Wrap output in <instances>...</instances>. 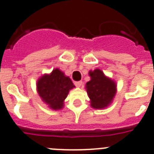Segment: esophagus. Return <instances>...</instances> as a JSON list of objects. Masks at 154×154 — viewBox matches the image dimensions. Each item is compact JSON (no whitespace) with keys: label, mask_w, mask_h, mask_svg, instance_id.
Listing matches in <instances>:
<instances>
[{"label":"esophagus","mask_w":154,"mask_h":154,"mask_svg":"<svg viewBox=\"0 0 154 154\" xmlns=\"http://www.w3.org/2000/svg\"><path fill=\"white\" fill-rule=\"evenodd\" d=\"M74 84H75V85L77 86V87L80 88V87H81V85H82V81H76Z\"/></svg>","instance_id":"34e87169"}]
</instances>
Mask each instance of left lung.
Masks as SVG:
<instances>
[{
    "label": "left lung",
    "mask_w": 154,
    "mask_h": 154,
    "mask_svg": "<svg viewBox=\"0 0 154 154\" xmlns=\"http://www.w3.org/2000/svg\"><path fill=\"white\" fill-rule=\"evenodd\" d=\"M91 80L85 85L90 99L91 106L94 109H105L110 105L117 93V84L99 69L90 70Z\"/></svg>",
    "instance_id": "left-lung-1"
}]
</instances>
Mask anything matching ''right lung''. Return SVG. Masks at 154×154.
Listing matches in <instances>:
<instances>
[{
  "mask_svg": "<svg viewBox=\"0 0 154 154\" xmlns=\"http://www.w3.org/2000/svg\"><path fill=\"white\" fill-rule=\"evenodd\" d=\"M73 88L70 78L58 68L42 75L37 82V91L41 100L54 110L63 109L66 98Z\"/></svg>",
  "mask_w": 154,
  "mask_h": 154,
  "instance_id": "add662e5",
  "label": "right lung"
}]
</instances>
